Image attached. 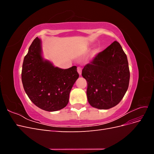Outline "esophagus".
I'll use <instances>...</instances> for the list:
<instances>
[{
    "mask_svg": "<svg viewBox=\"0 0 154 154\" xmlns=\"http://www.w3.org/2000/svg\"><path fill=\"white\" fill-rule=\"evenodd\" d=\"M77 71L79 73V74H80V76H81V74H82V68L80 67H78L77 68Z\"/></svg>",
    "mask_w": 154,
    "mask_h": 154,
    "instance_id": "34e87169",
    "label": "esophagus"
}]
</instances>
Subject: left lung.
I'll list each match as a JSON object with an SVG mask.
<instances>
[{
  "label": "left lung",
  "mask_w": 154,
  "mask_h": 154,
  "mask_svg": "<svg viewBox=\"0 0 154 154\" xmlns=\"http://www.w3.org/2000/svg\"><path fill=\"white\" fill-rule=\"evenodd\" d=\"M87 82L89 104L98 109H109L117 105L127 92L130 71L127 55L114 41L97 54L82 70Z\"/></svg>",
  "instance_id": "8db88e82"
}]
</instances>
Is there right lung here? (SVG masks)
Segmentation results:
<instances>
[{"label": "right lung", "mask_w": 154, "mask_h": 154, "mask_svg": "<svg viewBox=\"0 0 154 154\" xmlns=\"http://www.w3.org/2000/svg\"><path fill=\"white\" fill-rule=\"evenodd\" d=\"M42 42L33 40L22 65V82L30 100L40 109L53 112L69 102L71 88L79 77L76 66L67 69L54 67L42 56Z\"/></svg>", "instance_id": "right-lung-1"}]
</instances>
